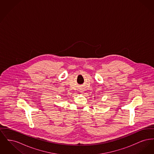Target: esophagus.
Wrapping results in <instances>:
<instances>
[{"label": "esophagus", "mask_w": 154, "mask_h": 154, "mask_svg": "<svg viewBox=\"0 0 154 154\" xmlns=\"http://www.w3.org/2000/svg\"><path fill=\"white\" fill-rule=\"evenodd\" d=\"M80 91L81 93H83V92H84V90H83L82 89H80Z\"/></svg>", "instance_id": "obj_1"}]
</instances>
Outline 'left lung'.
<instances>
[{"label": "left lung", "instance_id": "8db88e82", "mask_svg": "<svg viewBox=\"0 0 154 154\" xmlns=\"http://www.w3.org/2000/svg\"><path fill=\"white\" fill-rule=\"evenodd\" d=\"M94 98H95V97H94Z\"/></svg>", "mask_w": 154, "mask_h": 154}]
</instances>
